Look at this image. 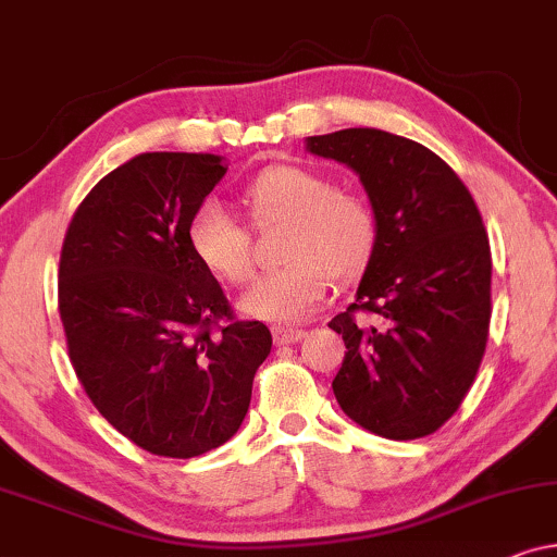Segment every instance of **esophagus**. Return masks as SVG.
<instances>
[{
    "instance_id": "1",
    "label": "esophagus",
    "mask_w": 557,
    "mask_h": 557,
    "mask_svg": "<svg viewBox=\"0 0 557 557\" xmlns=\"http://www.w3.org/2000/svg\"><path fill=\"white\" fill-rule=\"evenodd\" d=\"M304 337H307V332L299 330V326H273V342L276 345H294Z\"/></svg>"
}]
</instances>
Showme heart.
Wrapping results in <instances>:
<instances>
[{
  "instance_id": "heart-1",
  "label": "heart",
  "mask_w": 557,
  "mask_h": 557,
  "mask_svg": "<svg viewBox=\"0 0 557 557\" xmlns=\"http://www.w3.org/2000/svg\"><path fill=\"white\" fill-rule=\"evenodd\" d=\"M253 223L286 220L281 253L286 265L263 273L243 294L240 309L263 322H301L314 314L334 278H355L375 250V215L360 197L332 189L307 166L276 164L243 189ZM197 261L227 284H243L253 269L250 235L215 202H205L187 223Z\"/></svg>"
}]
</instances>
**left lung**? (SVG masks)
I'll use <instances>...</instances> for the list:
<instances>
[{"mask_svg": "<svg viewBox=\"0 0 557 557\" xmlns=\"http://www.w3.org/2000/svg\"><path fill=\"white\" fill-rule=\"evenodd\" d=\"M307 151L360 177L377 227L355 304L330 322L347 347L334 398L377 436H429L459 410L490 334L492 253L474 197L438 154L380 128L307 136Z\"/></svg>", "mask_w": 557, "mask_h": 557, "instance_id": "1", "label": "left lung"}]
</instances>
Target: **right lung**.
Here are the masks:
<instances>
[{
  "instance_id": "1",
  "label": "right lung",
  "mask_w": 557,
  "mask_h": 557,
  "mask_svg": "<svg viewBox=\"0 0 557 557\" xmlns=\"http://www.w3.org/2000/svg\"><path fill=\"white\" fill-rule=\"evenodd\" d=\"M225 172L218 154L134 157L86 195L60 253L75 375L113 429L172 459L235 436L271 352L269 326L233 319L187 243L189 218Z\"/></svg>"
}]
</instances>
